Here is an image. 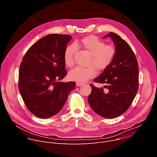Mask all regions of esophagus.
Returning a JSON list of instances; mask_svg holds the SVG:
<instances>
[{
	"mask_svg": "<svg viewBox=\"0 0 157 157\" xmlns=\"http://www.w3.org/2000/svg\"><path fill=\"white\" fill-rule=\"evenodd\" d=\"M83 85V83H80V82H77L76 83V86H81Z\"/></svg>",
	"mask_w": 157,
	"mask_h": 157,
	"instance_id": "obj_1",
	"label": "esophagus"
}]
</instances>
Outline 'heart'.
Returning <instances> with one entry per match:
<instances>
[{
  "label": "heart",
  "mask_w": 157,
  "mask_h": 157,
  "mask_svg": "<svg viewBox=\"0 0 157 157\" xmlns=\"http://www.w3.org/2000/svg\"><path fill=\"white\" fill-rule=\"evenodd\" d=\"M76 46L82 47L90 52L91 54L90 65L94 66L98 70H103L108 67L115 55V49L113 45H105L98 37L88 36L76 42L75 45H69L66 48L63 59L65 65L68 67H72L74 64ZM94 67H75L69 72L68 77L73 81L85 82L95 76L96 70Z\"/></svg>",
  "instance_id": "obj_1"
}]
</instances>
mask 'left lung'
Segmentation results:
<instances>
[{
  "instance_id": "obj_1",
  "label": "left lung",
  "mask_w": 157,
  "mask_h": 157,
  "mask_svg": "<svg viewBox=\"0 0 157 157\" xmlns=\"http://www.w3.org/2000/svg\"><path fill=\"white\" fill-rule=\"evenodd\" d=\"M111 37L115 55L111 64L94 82L104 84L109 90L90 85L88 101L93 111L106 118H113L126 112L134 99L138 88V65L131 46L118 34L111 32L103 39Z\"/></svg>"
}]
</instances>
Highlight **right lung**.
Returning <instances> with one entry per match:
<instances>
[{
	"instance_id": "1",
	"label": "right lung",
	"mask_w": 157,
	"mask_h": 157,
	"mask_svg": "<svg viewBox=\"0 0 157 157\" xmlns=\"http://www.w3.org/2000/svg\"><path fill=\"white\" fill-rule=\"evenodd\" d=\"M69 35L52 34L42 37L26 52L20 66L19 89L23 100L33 114L51 117L63 107L74 82H60L67 75L63 55Z\"/></svg>"
}]
</instances>
